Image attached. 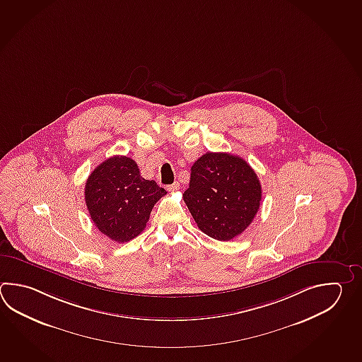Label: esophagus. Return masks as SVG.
<instances>
[{
	"mask_svg": "<svg viewBox=\"0 0 362 362\" xmlns=\"http://www.w3.org/2000/svg\"><path fill=\"white\" fill-rule=\"evenodd\" d=\"M166 189L170 191V192H174V191L179 189V183L175 182V183H173V185H168V187H166Z\"/></svg>",
	"mask_w": 362,
	"mask_h": 362,
	"instance_id": "1",
	"label": "esophagus"
}]
</instances>
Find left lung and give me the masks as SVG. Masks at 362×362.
Instances as JSON below:
<instances>
[{"mask_svg": "<svg viewBox=\"0 0 362 362\" xmlns=\"http://www.w3.org/2000/svg\"><path fill=\"white\" fill-rule=\"evenodd\" d=\"M185 205L205 235L229 241L250 226L262 201V185L238 156L207 152L191 168Z\"/></svg>", "mask_w": 362, "mask_h": 362, "instance_id": "left-lung-1", "label": "left lung"}]
</instances>
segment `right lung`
Listing matches in <instances>:
<instances>
[{
  "mask_svg": "<svg viewBox=\"0 0 362 362\" xmlns=\"http://www.w3.org/2000/svg\"><path fill=\"white\" fill-rule=\"evenodd\" d=\"M165 194L155 180L141 177L136 163L126 156H113L98 165L85 185L91 221L121 244L141 235L156 202Z\"/></svg>",
  "mask_w": 362,
  "mask_h": 362,
  "instance_id": "add662e5",
  "label": "right lung"
}]
</instances>
